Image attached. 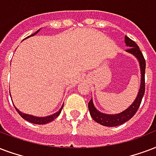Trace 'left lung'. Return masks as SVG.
<instances>
[{"label":"left lung","mask_w":156,"mask_h":156,"mask_svg":"<svg viewBox=\"0 0 156 156\" xmlns=\"http://www.w3.org/2000/svg\"><path fill=\"white\" fill-rule=\"evenodd\" d=\"M124 41H125L126 45L129 46V48L127 49V51L134 55L138 59L139 63H140L141 74V87H140L138 95H137V97H136L135 101L133 103V105H131L130 107L128 108L126 110H124L123 112L118 114V115H105V114L99 112L94 106L92 100H91L88 102V109L91 118L97 123H100L101 125L107 126V127H115V126L120 125V124L125 123L133 117L134 115L136 114L139 107H140L141 100H142V97H143L145 93V88H146V85H145L146 60H145V58L143 56V54L141 53V50L139 48V46H137V44L127 36H125Z\"/></svg>","instance_id":"1"}]
</instances>
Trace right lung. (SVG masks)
<instances>
[{
	"instance_id": "1",
	"label": "right lung",
	"mask_w": 156,
	"mask_h": 156,
	"mask_svg": "<svg viewBox=\"0 0 156 156\" xmlns=\"http://www.w3.org/2000/svg\"><path fill=\"white\" fill-rule=\"evenodd\" d=\"M38 31H37L35 33H33V34H32V35L28 36V37H32V36H33V35H35L36 33H38ZM26 38H27V37H26ZM62 108H63V105H62V107H61V109H60V110H59L58 112H56L55 114H54V115H50V116H47V117L39 118V117H35V116H33V115H26V114L21 113L20 110H18L17 108L15 107V109H16V110H17V112L19 113V115H20V116H21V117L23 119H25V120L28 121V122H30V123H35V124H46V123H50V122L53 121L55 119V118H57L58 116H59V114H60V112H61V110H62Z\"/></svg>"
}]
</instances>
